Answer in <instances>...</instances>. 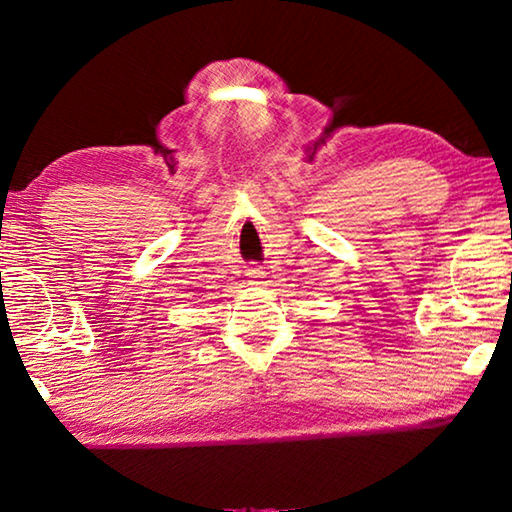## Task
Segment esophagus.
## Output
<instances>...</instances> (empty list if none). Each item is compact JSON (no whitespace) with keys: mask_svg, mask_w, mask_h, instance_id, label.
<instances>
[{"mask_svg":"<svg viewBox=\"0 0 512 512\" xmlns=\"http://www.w3.org/2000/svg\"><path fill=\"white\" fill-rule=\"evenodd\" d=\"M248 277H250V282H257V280H262V277H266V273L262 271V268H250Z\"/></svg>","mask_w":512,"mask_h":512,"instance_id":"obj_1","label":"esophagus"}]
</instances>
